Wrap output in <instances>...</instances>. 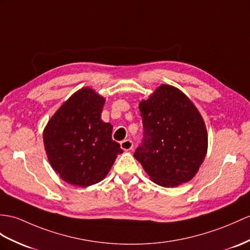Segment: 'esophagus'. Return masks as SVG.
<instances>
[{
	"mask_svg": "<svg viewBox=\"0 0 250 250\" xmlns=\"http://www.w3.org/2000/svg\"><path fill=\"white\" fill-rule=\"evenodd\" d=\"M120 145H121V148L123 149V150H130L133 147V143H132L131 140H129V139L122 141L120 143Z\"/></svg>",
	"mask_w": 250,
	"mask_h": 250,
	"instance_id": "obj_1",
	"label": "esophagus"
}]
</instances>
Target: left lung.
<instances>
[{
  "instance_id": "8db88e82",
  "label": "left lung",
  "mask_w": 250,
  "mask_h": 250,
  "mask_svg": "<svg viewBox=\"0 0 250 250\" xmlns=\"http://www.w3.org/2000/svg\"><path fill=\"white\" fill-rule=\"evenodd\" d=\"M143 139L133 157L155 184L169 188L190 181L203 163L208 135L193 103L168 84H161L139 105Z\"/></svg>"
}]
</instances>
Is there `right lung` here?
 <instances>
[{"mask_svg":"<svg viewBox=\"0 0 250 250\" xmlns=\"http://www.w3.org/2000/svg\"><path fill=\"white\" fill-rule=\"evenodd\" d=\"M105 100L92 89L73 94L48 122L43 141L52 167L68 184L88 187L105 178L119 154L112 125L101 120Z\"/></svg>","mask_w":250,"mask_h":250,"instance_id":"obj_1","label":"right lung"}]
</instances>
